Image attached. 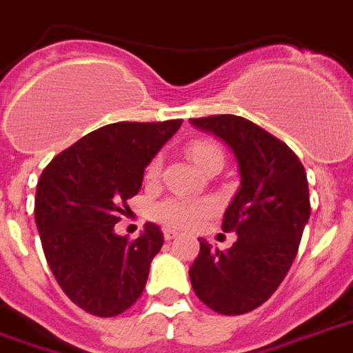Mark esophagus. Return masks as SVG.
Masks as SVG:
<instances>
[{
  "instance_id": "esophagus-1",
  "label": "esophagus",
  "mask_w": 353,
  "mask_h": 353,
  "mask_svg": "<svg viewBox=\"0 0 353 353\" xmlns=\"http://www.w3.org/2000/svg\"><path fill=\"white\" fill-rule=\"evenodd\" d=\"M163 234H164V239H166V241H172V239H176L177 237V232L172 228H164Z\"/></svg>"
}]
</instances>
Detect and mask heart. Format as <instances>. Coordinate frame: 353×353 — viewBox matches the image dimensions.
<instances>
[{
	"instance_id": "obj_1",
	"label": "heart",
	"mask_w": 353,
	"mask_h": 353,
	"mask_svg": "<svg viewBox=\"0 0 353 353\" xmlns=\"http://www.w3.org/2000/svg\"><path fill=\"white\" fill-rule=\"evenodd\" d=\"M187 155L200 170H210L211 166L224 164V151L216 142L210 138H194L187 143ZM161 172V159H151L145 166V177L153 181ZM215 211V203L210 200H192V198H168L157 203L153 215L166 226L174 228H194Z\"/></svg>"
}]
</instances>
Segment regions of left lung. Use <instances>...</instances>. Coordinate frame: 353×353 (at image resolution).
Masks as SVG:
<instances>
[{
  "instance_id": "left-lung-1",
  "label": "left lung",
  "mask_w": 353,
  "mask_h": 353,
  "mask_svg": "<svg viewBox=\"0 0 353 353\" xmlns=\"http://www.w3.org/2000/svg\"><path fill=\"white\" fill-rule=\"evenodd\" d=\"M190 125L223 140L241 174L223 219V230L236 232L237 241L219 250L200 239L190 284L211 310L245 314L273 296L296 258L310 215L307 174L286 143L245 117L221 114Z\"/></svg>"
}]
</instances>
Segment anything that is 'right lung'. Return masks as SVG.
<instances>
[{
	"label": "right lung",
	"instance_id": "obj_1",
	"mask_svg": "<svg viewBox=\"0 0 353 353\" xmlns=\"http://www.w3.org/2000/svg\"><path fill=\"white\" fill-rule=\"evenodd\" d=\"M181 123L104 125L54 157L39 177L35 223L44 256L67 297L90 314H121L142 296L163 232L148 223L130 241L114 226L148 163Z\"/></svg>",
	"mask_w": 353,
	"mask_h": 353
}]
</instances>
